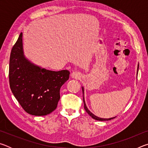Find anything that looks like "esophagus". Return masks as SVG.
<instances>
[{
	"mask_svg": "<svg viewBox=\"0 0 148 148\" xmlns=\"http://www.w3.org/2000/svg\"><path fill=\"white\" fill-rule=\"evenodd\" d=\"M71 76L72 77H74V78L79 79L80 77H81V74H80V72L77 71H74L71 74Z\"/></svg>",
	"mask_w": 148,
	"mask_h": 148,
	"instance_id": "1",
	"label": "esophagus"
}]
</instances>
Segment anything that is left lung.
Listing matches in <instances>:
<instances>
[{
	"label": "left lung",
	"instance_id": "left-lung-1",
	"mask_svg": "<svg viewBox=\"0 0 148 148\" xmlns=\"http://www.w3.org/2000/svg\"><path fill=\"white\" fill-rule=\"evenodd\" d=\"M138 68H139V64L138 65V71H137V72H138ZM82 91H83V101H84V109L86 110V111L87 114H88L90 116H91L92 118H93L94 119H96V120H98V121H108V120H111L112 119L115 118V117H112V118H109V119H104V118H100V117H97L96 116H95V115L93 114H92L91 112L89 111V110H88V108H87V106H86V102H85V100H84V88L82 87Z\"/></svg>",
	"mask_w": 148,
	"mask_h": 148
}]
</instances>
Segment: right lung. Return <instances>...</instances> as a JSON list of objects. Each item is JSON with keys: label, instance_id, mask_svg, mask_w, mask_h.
Returning a JSON list of instances; mask_svg holds the SVG:
<instances>
[{"label": "right lung", "instance_id": "1", "mask_svg": "<svg viewBox=\"0 0 148 148\" xmlns=\"http://www.w3.org/2000/svg\"><path fill=\"white\" fill-rule=\"evenodd\" d=\"M69 75L67 70L48 71L25 58L21 32L11 51L9 82L12 93L25 111L38 116L54 111L60 99V89Z\"/></svg>", "mask_w": 148, "mask_h": 148}]
</instances>
